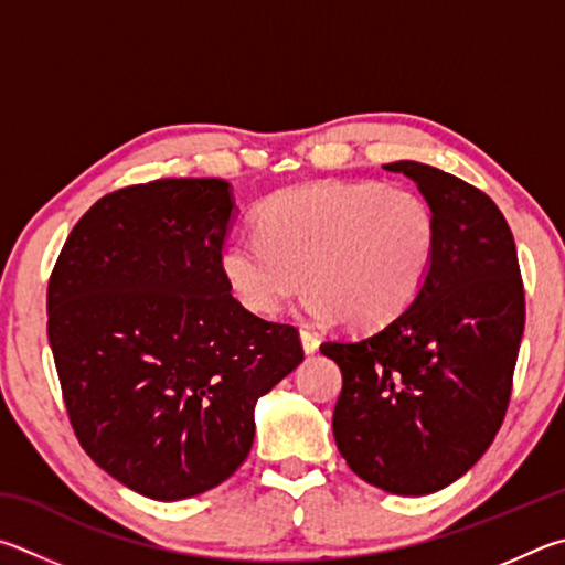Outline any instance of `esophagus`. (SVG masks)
Segmentation results:
<instances>
[{
	"instance_id": "1",
	"label": "esophagus",
	"mask_w": 565,
	"mask_h": 565,
	"mask_svg": "<svg viewBox=\"0 0 565 565\" xmlns=\"http://www.w3.org/2000/svg\"><path fill=\"white\" fill-rule=\"evenodd\" d=\"M300 342H302L305 354H315L320 348V338L310 330H300Z\"/></svg>"
}]
</instances>
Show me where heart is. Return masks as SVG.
I'll return each instance as SVG.
<instances>
[{
    "label": "heart",
    "instance_id": "1",
    "mask_svg": "<svg viewBox=\"0 0 565 565\" xmlns=\"http://www.w3.org/2000/svg\"><path fill=\"white\" fill-rule=\"evenodd\" d=\"M439 225L431 205L402 185L318 181L267 198L257 235L233 237L221 273L233 298L275 318L300 285L305 310L350 330L397 318L427 282Z\"/></svg>",
    "mask_w": 565,
    "mask_h": 565
}]
</instances>
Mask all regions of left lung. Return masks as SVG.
Instances as JSON below:
<instances>
[{
    "label": "left lung",
    "mask_w": 565,
    "mask_h": 565,
    "mask_svg": "<svg viewBox=\"0 0 565 565\" xmlns=\"http://www.w3.org/2000/svg\"><path fill=\"white\" fill-rule=\"evenodd\" d=\"M384 168L431 205L437 255L407 310L320 352L342 372L332 431L350 469L382 491L427 497L497 437L526 320L523 282L507 217L487 193L427 163Z\"/></svg>",
    "instance_id": "1"
}]
</instances>
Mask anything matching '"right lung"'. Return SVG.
Returning a JSON list of instances; mask_svg holds the SVG:
<instances>
[{"label":"right lung","instance_id":"right-lung-1","mask_svg":"<svg viewBox=\"0 0 565 565\" xmlns=\"http://www.w3.org/2000/svg\"><path fill=\"white\" fill-rule=\"evenodd\" d=\"M237 205L221 178L104 195L66 237L46 292L64 404L98 467L141 497L223 483L253 447L255 404L305 360L292 324L237 302L221 250Z\"/></svg>","mask_w":565,"mask_h":565}]
</instances>
